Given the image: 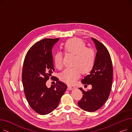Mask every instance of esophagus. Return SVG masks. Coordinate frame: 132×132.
<instances>
[{"label": "esophagus", "mask_w": 132, "mask_h": 132, "mask_svg": "<svg viewBox=\"0 0 132 132\" xmlns=\"http://www.w3.org/2000/svg\"><path fill=\"white\" fill-rule=\"evenodd\" d=\"M73 88H74V87H72L71 86H68L67 89H68V90H72V89H73Z\"/></svg>", "instance_id": "obj_1"}]
</instances>
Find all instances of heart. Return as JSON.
<instances>
[{
	"label": "heart",
	"mask_w": 132,
	"mask_h": 132,
	"mask_svg": "<svg viewBox=\"0 0 132 132\" xmlns=\"http://www.w3.org/2000/svg\"><path fill=\"white\" fill-rule=\"evenodd\" d=\"M66 54L74 55L72 68L65 70L60 75V79L66 84L73 85L79 78L81 74H86L90 72L96 62V53L93 48L86 46V44L79 38H72L62 44ZM62 55L57 52L54 56V64L57 68L62 67Z\"/></svg>",
	"instance_id": "1"
}]
</instances>
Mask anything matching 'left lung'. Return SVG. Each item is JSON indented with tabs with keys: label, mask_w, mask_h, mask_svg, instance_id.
Returning a JSON list of instances; mask_svg holds the SVG:
<instances>
[{
	"label": "left lung",
	"mask_w": 132,
	"mask_h": 132,
	"mask_svg": "<svg viewBox=\"0 0 132 132\" xmlns=\"http://www.w3.org/2000/svg\"><path fill=\"white\" fill-rule=\"evenodd\" d=\"M97 52L93 70L81 81L83 84L91 85L92 89L85 92L78 102L80 108L88 112H94L100 109L108 99L112 87L113 68L111 58L107 48L98 40L92 38Z\"/></svg>",
	"instance_id": "8db88e82"
}]
</instances>
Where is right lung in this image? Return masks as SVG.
<instances>
[{"label": "right lung", "instance_id": "right-lung-1", "mask_svg": "<svg viewBox=\"0 0 132 132\" xmlns=\"http://www.w3.org/2000/svg\"><path fill=\"white\" fill-rule=\"evenodd\" d=\"M58 40L45 38L34 44L23 61L22 80L26 98L31 109L42 115L50 113L58 106L67 87L51 76L54 71L52 49ZM50 78L56 83L48 88L46 82Z\"/></svg>", "mask_w": 132, "mask_h": 132}]
</instances>
